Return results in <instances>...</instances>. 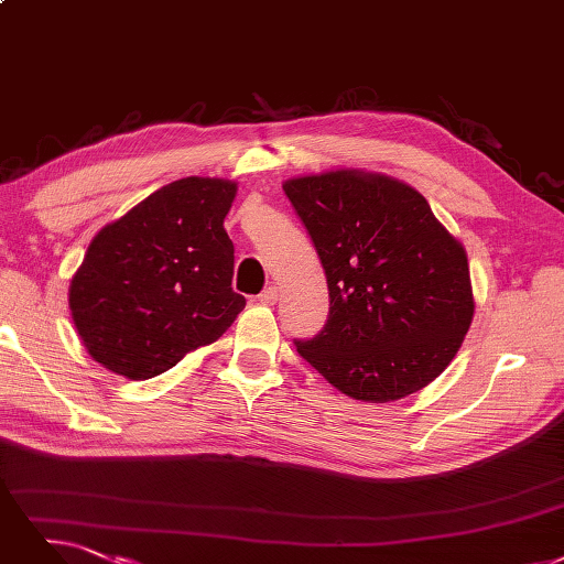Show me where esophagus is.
<instances>
[{
	"instance_id": "obj_1",
	"label": "esophagus",
	"mask_w": 564,
	"mask_h": 564,
	"mask_svg": "<svg viewBox=\"0 0 564 564\" xmlns=\"http://www.w3.org/2000/svg\"><path fill=\"white\" fill-rule=\"evenodd\" d=\"M278 299H280V289L275 284L265 286L261 294H259V303H263V305H275Z\"/></svg>"
}]
</instances>
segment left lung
Returning <instances> with one entry per match:
<instances>
[{
    "label": "left lung",
    "instance_id": "obj_1",
    "mask_svg": "<svg viewBox=\"0 0 564 564\" xmlns=\"http://www.w3.org/2000/svg\"><path fill=\"white\" fill-rule=\"evenodd\" d=\"M328 282L324 328L296 351L349 398L389 402L431 384L475 314L463 245L410 185L333 171L284 183Z\"/></svg>",
    "mask_w": 564,
    "mask_h": 564
}]
</instances>
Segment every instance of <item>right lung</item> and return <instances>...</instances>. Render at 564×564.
<instances>
[{
    "mask_svg": "<svg viewBox=\"0 0 564 564\" xmlns=\"http://www.w3.org/2000/svg\"><path fill=\"white\" fill-rule=\"evenodd\" d=\"M234 196L229 180H175L89 242L69 307L97 364L150 379L234 324L245 307L224 231Z\"/></svg>",
    "mask_w": 564,
    "mask_h": 564,
    "instance_id": "obj_1",
    "label": "right lung"
}]
</instances>
